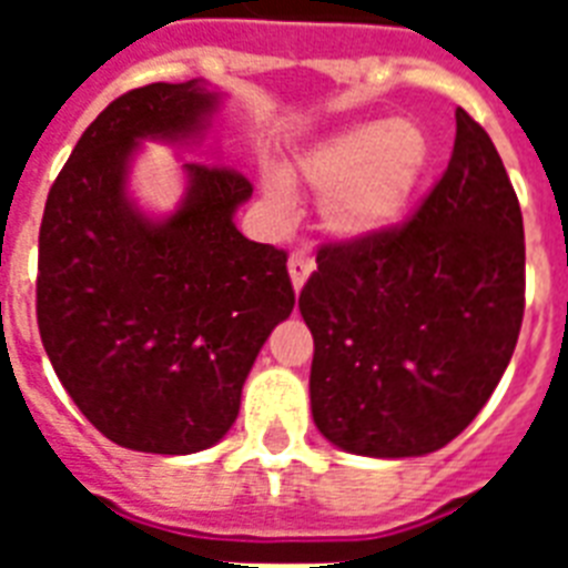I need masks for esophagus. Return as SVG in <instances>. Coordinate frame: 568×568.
Returning a JSON list of instances; mask_svg holds the SVG:
<instances>
[{"label":"esophagus","instance_id":"obj_1","mask_svg":"<svg viewBox=\"0 0 568 568\" xmlns=\"http://www.w3.org/2000/svg\"><path fill=\"white\" fill-rule=\"evenodd\" d=\"M312 271H315V258H312L310 250H294L292 256H288V276H292L294 292H301L306 280L312 276Z\"/></svg>","mask_w":568,"mask_h":568}]
</instances>
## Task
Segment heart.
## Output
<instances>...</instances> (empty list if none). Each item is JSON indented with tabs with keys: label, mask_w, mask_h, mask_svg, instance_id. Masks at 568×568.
Listing matches in <instances>:
<instances>
[{
	"label": "heart",
	"mask_w": 568,
	"mask_h": 568,
	"mask_svg": "<svg viewBox=\"0 0 568 568\" xmlns=\"http://www.w3.org/2000/svg\"><path fill=\"white\" fill-rule=\"evenodd\" d=\"M430 138L413 120H363L303 150L283 171L262 173L267 203L288 209L292 180L324 200V223L338 239H377L395 230L430 168Z\"/></svg>",
	"instance_id": "heart-1"
}]
</instances>
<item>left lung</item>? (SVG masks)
<instances>
[{"mask_svg":"<svg viewBox=\"0 0 568 568\" xmlns=\"http://www.w3.org/2000/svg\"><path fill=\"white\" fill-rule=\"evenodd\" d=\"M448 171L400 230L329 244L301 292L315 338L312 418L359 457L457 439L510 365L525 315V226L484 129L457 109Z\"/></svg>","mask_w":568,"mask_h":568,"instance_id":"8db88e82","label":"left lung"}]
</instances>
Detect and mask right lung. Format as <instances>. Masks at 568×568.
<instances>
[{
    "label": "right lung",
    "mask_w": 568,
    "mask_h": 568,
    "mask_svg": "<svg viewBox=\"0 0 568 568\" xmlns=\"http://www.w3.org/2000/svg\"><path fill=\"white\" fill-rule=\"evenodd\" d=\"M226 93L203 79L114 100L79 138L40 223L38 327L61 386L120 448L196 454L239 418L271 329L292 315L285 253L244 239L239 171L182 164L180 203L146 212V141L203 146Z\"/></svg>",
    "instance_id": "right-lung-1"
}]
</instances>
